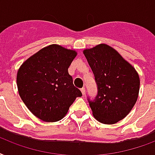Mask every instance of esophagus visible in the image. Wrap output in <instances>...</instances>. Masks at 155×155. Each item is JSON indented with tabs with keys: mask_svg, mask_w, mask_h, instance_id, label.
I'll use <instances>...</instances> for the list:
<instances>
[{
	"mask_svg": "<svg viewBox=\"0 0 155 155\" xmlns=\"http://www.w3.org/2000/svg\"><path fill=\"white\" fill-rule=\"evenodd\" d=\"M81 93H82V94H83V95H85V94H86V89L81 88Z\"/></svg>",
	"mask_w": 155,
	"mask_h": 155,
	"instance_id": "obj_1",
	"label": "esophagus"
}]
</instances>
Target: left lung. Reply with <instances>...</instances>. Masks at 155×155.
<instances>
[{"mask_svg":"<svg viewBox=\"0 0 155 155\" xmlns=\"http://www.w3.org/2000/svg\"><path fill=\"white\" fill-rule=\"evenodd\" d=\"M83 53L98 86L94 101L88 99L92 114L97 120L113 124L131 111L138 98L140 78L134 67L118 51L101 44L85 49Z\"/></svg>","mask_w":155,"mask_h":155,"instance_id":"8db88e82","label":"left lung"}]
</instances>
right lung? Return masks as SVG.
Listing matches in <instances>:
<instances>
[{
  "instance_id": "1",
  "label": "right lung",
  "mask_w": 155,
  "mask_h": 155,
  "mask_svg": "<svg viewBox=\"0 0 155 155\" xmlns=\"http://www.w3.org/2000/svg\"><path fill=\"white\" fill-rule=\"evenodd\" d=\"M76 56L74 50L51 44L29 57L19 68V95L32 114L42 120H61L77 97L82 95L68 72Z\"/></svg>"
}]
</instances>
